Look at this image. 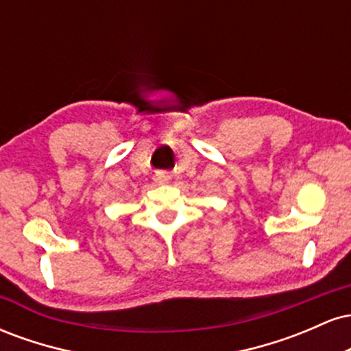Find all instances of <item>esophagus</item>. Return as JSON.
<instances>
[{"instance_id":"34e87169","label":"esophagus","mask_w":351,"mask_h":351,"mask_svg":"<svg viewBox=\"0 0 351 351\" xmlns=\"http://www.w3.org/2000/svg\"><path fill=\"white\" fill-rule=\"evenodd\" d=\"M170 181H171V176H170V173H167V171H160L158 175L155 176L156 184H168Z\"/></svg>"}]
</instances>
